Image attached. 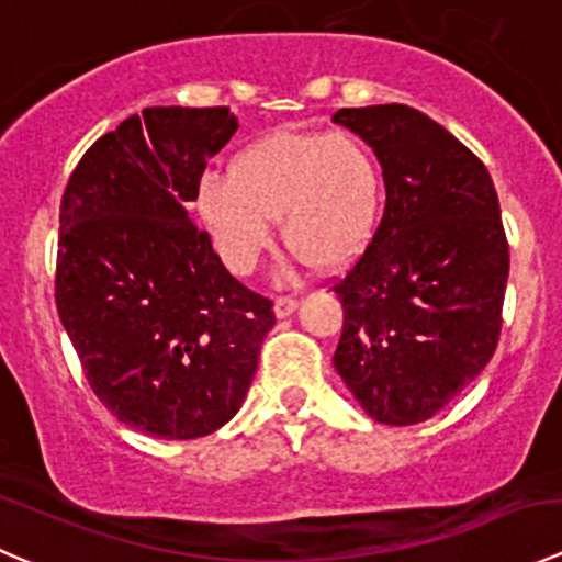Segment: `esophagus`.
<instances>
[{"instance_id":"34e87169","label":"esophagus","mask_w":562,"mask_h":562,"mask_svg":"<svg viewBox=\"0 0 562 562\" xmlns=\"http://www.w3.org/2000/svg\"><path fill=\"white\" fill-rule=\"evenodd\" d=\"M273 308H276V316L283 319V316H289L294 308H297V300H294L292 294H279V297L273 300Z\"/></svg>"}]
</instances>
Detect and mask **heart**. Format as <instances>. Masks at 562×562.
<instances>
[{"label":"heart","mask_w":562,"mask_h":562,"mask_svg":"<svg viewBox=\"0 0 562 562\" xmlns=\"http://www.w3.org/2000/svg\"><path fill=\"white\" fill-rule=\"evenodd\" d=\"M196 210L221 257L248 273L281 218L286 248L319 270L358 257L382 210V171L349 133L279 131L232 158L229 175H207Z\"/></svg>","instance_id":"obj_1"}]
</instances>
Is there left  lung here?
<instances>
[{"instance_id":"8db88e82","label":"left lung","mask_w":562,"mask_h":562,"mask_svg":"<svg viewBox=\"0 0 562 562\" xmlns=\"http://www.w3.org/2000/svg\"><path fill=\"white\" fill-rule=\"evenodd\" d=\"M333 122L380 158L385 210L333 283L344 327L333 363L387 426L424 424L492 360L503 327L508 240L477 155L413 105L341 109Z\"/></svg>"}]
</instances>
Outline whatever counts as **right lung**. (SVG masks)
Segmentation results:
<instances>
[{
	"instance_id": "add662e5",
	"label": "right lung",
	"mask_w": 562,
	"mask_h": 562,
	"mask_svg": "<svg viewBox=\"0 0 562 562\" xmlns=\"http://www.w3.org/2000/svg\"><path fill=\"white\" fill-rule=\"evenodd\" d=\"M237 131L226 105H153L79 160L59 204V319L105 409L160 440L235 418L276 325L188 215Z\"/></svg>"
}]
</instances>
